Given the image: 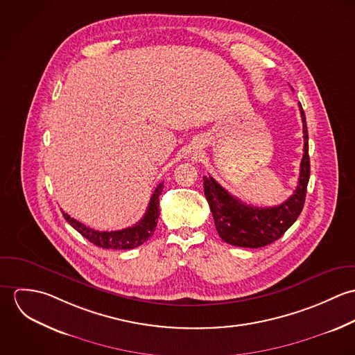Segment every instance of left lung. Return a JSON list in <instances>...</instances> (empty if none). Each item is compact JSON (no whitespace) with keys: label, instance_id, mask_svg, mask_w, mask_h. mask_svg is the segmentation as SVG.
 Returning a JSON list of instances; mask_svg holds the SVG:
<instances>
[{"label":"left lung","instance_id":"1","mask_svg":"<svg viewBox=\"0 0 355 355\" xmlns=\"http://www.w3.org/2000/svg\"><path fill=\"white\" fill-rule=\"evenodd\" d=\"M300 110L304 123V157L301 161L298 186L286 202L272 207L246 205L231 196L211 176H203L205 197L210 206L216 230L224 242L239 248H263L282 238L300 217L310 178L309 135L301 102Z\"/></svg>","mask_w":355,"mask_h":355}]
</instances>
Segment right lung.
Here are the masks:
<instances>
[{
  "label": "right lung",
  "mask_w": 355,
  "mask_h": 355,
  "mask_svg": "<svg viewBox=\"0 0 355 355\" xmlns=\"http://www.w3.org/2000/svg\"><path fill=\"white\" fill-rule=\"evenodd\" d=\"M164 183H159L153 193L150 202L145 216L132 227L120 230V231H96L90 227H86L80 221L75 220L69 214L62 210L64 218L89 242L102 249H113V250H128L135 249L145 243L154 234L157 220L159 217V196L162 193Z\"/></svg>",
  "instance_id": "add662e5"
}]
</instances>
